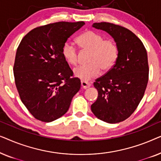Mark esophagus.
I'll return each mask as SVG.
<instances>
[{
  "label": "esophagus",
  "mask_w": 161,
  "mask_h": 161,
  "mask_svg": "<svg viewBox=\"0 0 161 161\" xmlns=\"http://www.w3.org/2000/svg\"><path fill=\"white\" fill-rule=\"evenodd\" d=\"M81 86H82L83 89H88V88L91 86V84L86 82V81H81Z\"/></svg>",
  "instance_id": "obj_1"
}]
</instances>
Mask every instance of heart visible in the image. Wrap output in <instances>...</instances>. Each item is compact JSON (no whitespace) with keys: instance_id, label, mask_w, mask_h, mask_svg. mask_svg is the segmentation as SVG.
<instances>
[{"instance_id":"b5f03b06","label":"heart","mask_w":161,"mask_h":161,"mask_svg":"<svg viewBox=\"0 0 161 161\" xmlns=\"http://www.w3.org/2000/svg\"><path fill=\"white\" fill-rule=\"evenodd\" d=\"M77 42L83 51H89L86 65L75 68L74 75L83 81H89L97 77L102 69L108 71L114 67L119 56V47L114 39H105L98 33L89 31L77 39ZM62 55L65 61L70 65L78 63V52L74 45L67 42L62 47Z\"/></svg>"}]
</instances>
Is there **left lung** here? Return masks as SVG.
Wrapping results in <instances>:
<instances>
[{"label": "left lung", "instance_id": "obj_1", "mask_svg": "<svg viewBox=\"0 0 161 161\" xmlns=\"http://www.w3.org/2000/svg\"><path fill=\"white\" fill-rule=\"evenodd\" d=\"M92 27L113 37L119 56L114 67L94 83L98 97L91 105L92 111L103 122H122L133 113L144 97L149 78L147 50L133 32L122 26L103 22Z\"/></svg>", "mask_w": 161, "mask_h": 161}]
</instances>
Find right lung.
Returning <instances> with one entry per match:
<instances>
[{"mask_svg":"<svg viewBox=\"0 0 161 161\" xmlns=\"http://www.w3.org/2000/svg\"><path fill=\"white\" fill-rule=\"evenodd\" d=\"M84 22H58L28 33L17 50L14 65L15 84L22 102L42 122H50L67 113L80 80L62 55L67 39Z\"/></svg>","mask_w":161,"mask_h":161,"instance_id":"right-lung-1","label":"right lung"}]
</instances>
